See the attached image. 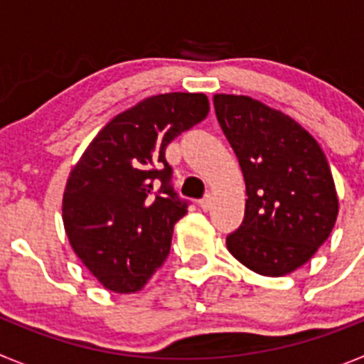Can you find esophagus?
<instances>
[{
    "label": "esophagus",
    "mask_w": 364,
    "mask_h": 364,
    "mask_svg": "<svg viewBox=\"0 0 364 364\" xmlns=\"http://www.w3.org/2000/svg\"><path fill=\"white\" fill-rule=\"evenodd\" d=\"M200 208L204 211L210 210V208H211V193H205L204 198H202V200H200Z\"/></svg>",
    "instance_id": "1"
}]
</instances>
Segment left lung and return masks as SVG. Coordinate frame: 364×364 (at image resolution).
<instances>
[{
    "instance_id": "1",
    "label": "left lung",
    "mask_w": 364,
    "mask_h": 364,
    "mask_svg": "<svg viewBox=\"0 0 364 364\" xmlns=\"http://www.w3.org/2000/svg\"><path fill=\"white\" fill-rule=\"evenodd\" d=\"M213 104L247 195L244 220L228 235V250L260 275L295 272L336 226L339 200L326 156L297 122L259 100L215 95Z\"/></svg>"
}]
</instances>
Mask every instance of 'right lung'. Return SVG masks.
I'll list each match as a JSON object with an SVG mask.
<instances>
[{"label":"right lung","instance_id":"add662e5","mask_svg":"<svg viewBox=\"0 0 364 364\" xmlns=\"http://www.w3.org/2000/svg\"><path fill=\"white\" fill-rule=\"evenodd\" d=\"M210 112L202 92H167L120 112L73 167L63 226L74 253L117 294L144 288L164 264L188 200L171 186L166 147Z\"/></svg>","mask_w":364,"mask_h":364}]
</instances>
